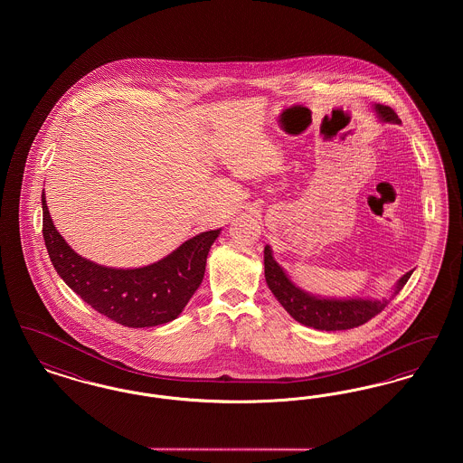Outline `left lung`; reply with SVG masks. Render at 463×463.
Wrapping results in <instances>:
<instances>
[{
  "mask_svg": "<svg viewBox=\"0 0 463 463\" xmlns=\"http://www.w3.org/2000/svg\"><path fill=\"white\" fill-rule=\"evenodd\" d=\"M374 110L382 121H394L399 123L396 112L389 106L376 104ZM265 281L267 287L274 293L278 302L285 307L288 314L314 330L338 331L351 330L355 326H361L368 323L376 314H380L391 298L382 300H370V298H351V300H336V298H321L314 297L307 291L300 289L291 279L287 272L281 269L272 257L270 246H265L264 250ZM413 270L406 272L392 291V298L408 283Z\"/></svg>",
  "mask_w": 463,
  "mask_h": 463,
  "instance_id": "obj_1",
  "label": "left lung"
}]
</instances>
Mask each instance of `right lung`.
I'll return each mask as SVG.
<instances>
[{
	"label": "right lung",
	"mask_w": 463,
	"mask_h": 463,
	"mask_svg": "<svg viewBox=\"0 0 463 463\" xmlns=\"http://www.w3.org/2000/svg\"><path fill=\"white\" fill-rule=\"evenodd\" d=\"M42 204L44 244L57 274L97 312L128 328L175 319L201 285L208 251L221 234V229L201 232L156 264L112 269L78 255L55 229L44 193Z\"/></svg>",
	"instance_id": "add662e5"
}]
</instances>
